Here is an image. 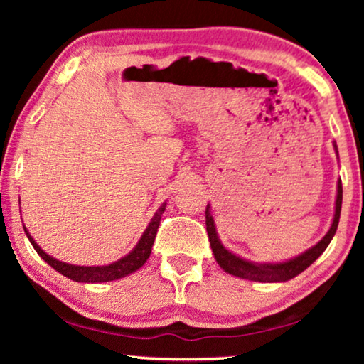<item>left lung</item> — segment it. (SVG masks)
I'll return each instance as SVG.
<instances>
[{
    "label": "left lung",
    "instance_id": "left-lung-1",
    "mask_svg": "<svg viewBox=\"0 0 364 364\" xmlns=\"http://www.w3.org/2000/svg\"><path fill=\"white\" fill-rule=\"evenodd\" d=\"M341 200H343V187L341 181H338V196H336V210L335 218L330 230L315 247L306 250L303 255L293 258V260L283 262V263H263V265H255V263L243 260V258L233 255L232 252H228L225 247L222 245L218 240L215 225H213V218L210 215V207L207 205L205 208V223H207V233H208V242H210L212 252L215 255V260L223 270L230 275H235L238 278H247L252 282H263V283H273V282H287L290 278L300 275L303 270H306L323 252L326 250V247L330 245L331 238L335 237L338 222H340V213H341Z\"/></svg>",
    "mask_w": 364,
    "mask_h": 364
}]
</instances>
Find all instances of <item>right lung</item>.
Wrapping results in <instances>:
<instances>
[{"instance_id": "1", "label": "right lung", "mask_w": 364, "mask_h": 364, "mask_svg": "<svg viewBox=\"0 0 364 364\" xmlns=\"http://www.w3.org/2000/svg\"><path fill=\"white\" fill-rule=\"evenodd\" d=\"M164 210H166V203H164V205L156 212V215H154L151 223H149V227L146 228V232H144L141 240H139L136 248H134L129 255H126L124 258H121V260L114 262V263H111V265H106V267H76V265H69V263L59 262V260H56V258L49 257L44 250H41V247H39L38 243L33 240L26 228H24V232H26L29 242H31L34 250L38 252V255L41 257L44 262L49 263L54 270L61 273V275L71 278V280H74V282H81V283L111 282V280H117V278H122V277L129 275V273L139 270V268H141L144 263L147 262V258L151 257V250H152L154 240H156L157 228H159V225H161V217H162Z\"/></svg>"}]
</instances>
